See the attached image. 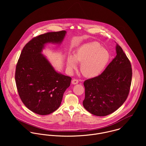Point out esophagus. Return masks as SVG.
<instances>
[{
  "instance_id": "obj_1",
  "label": "esophagus",
  "mask_w": 146,
  "mask_h": 146,
  "mask_svg": "<svg viewBox=\"0 0 146 146\" xmlns=\"http://www.w3.org/2000/svg\"><path fill=\"white\" fill-rule=\"evenodd\" d=\"M71 83H72V84H78V83H79V81H78V80H77V79H74L72 80Z\"/></svg>"
}]
</instances>
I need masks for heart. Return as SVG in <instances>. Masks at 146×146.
Masks as SVG:
<instances>
[{
	"mask_svg": "<svg viewBox=\"0 0 146 146\" xmlns=\"http://www.w3.org/2000/svg\"><path fill=\"white\" fill-rule=\"evenodd\" d=\"M110 58L108 51L97 42L84 44L74 54L68 56L66 66L70 72L77 68V63H81L80 70L89 78L99 75L104 69Z\"/></svg>",
	"mask_w": 146,
	"mask_h": 146,
	"instance_id": "heart-1",
	"label": "heart"
}]
</instances>
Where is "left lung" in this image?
<instances>
[{
    "mask_svg": "<svg viewBox=\"0 0 146 146\" xmlns=\"http://www.w3.org/2000/svg\"><path fill=\"white\" fill-rule=\"evenodd\" d=\"M116 56L99 76L84 83V107L90 113L104 116L117 110L129 93L132 78L131 64L117 44Z\"/></svg>",
    "mask_w": 146,
    "mask_h": 146,
    "instance_id": "1",
    "label": "left lung"
}]
</instances>
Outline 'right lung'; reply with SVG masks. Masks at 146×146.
I'll list each match as a JSON object with an SVG mask.
<instances>
[{
  "mask_svg": "<svg viewBox=\"0 0 146 146\" xmlns=\"http://www.w3.org/2000/svg\"><path fill=\"white\" fill-rule=\"evenodd\" d=\"M66 33H47L33 38L23 47L17 64L15 80L21 101L38 115L57 110L70 85L71 78L57 72L42 54L46 44H61Z\"/></svg>",
  "mask_w": 146,
  "mask_h": 146,
  "instance_id": "1",
  "label": "right lung"
}]
</instances>
